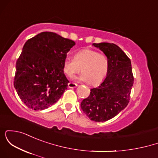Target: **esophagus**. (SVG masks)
Segmentation results:
<instances>
[{"mask_svg":"<svg viewBox=\"0 0 158 158\" xmlns=\"http://www.w3.org/2000/svg\"><path fill=\"white\" fill-rule=\"evenodd\" d=\"M77 86V84L74 82H69L68 83V88H74Z\"/></svg>","mask_w":158,"mask_h":158,"instance_id":"esophagus-1","label":"esophagus"}]
</instances>
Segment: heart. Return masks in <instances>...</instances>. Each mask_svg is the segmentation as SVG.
Instances as JSON below:
<instances>
[{
  "instance_id": "heart-1",
  "label": "heart",
  "mask_w": 158,
  "mask_h": 158,
  "mask_svg": "<svg viewBox=\"0 0 158 158\" xmlns=\"http://www.w3.org/2000/svg\"><path fill=\"white\" fill-rule=\"evenodd\" d=\"M108 59L106 55L91 49H83L75 54L74 58H67L63 64V70L72 77L79 73L81 68L79 79L97 85L104 80L108 71Z\"/></svg>"
}]
</instances>
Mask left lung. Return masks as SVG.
Returning <instances> with one entry per match:
<instances>
[{
	"label": "left lung",
	"mask_w": 158,
	"mask_h": 158,
	"mask_svg": "<svg viewBox=\"0 0 158 158\" xmlns=\"http://www.w3.org/2000/svg\"><path fill=\"white\" fill-rule=\"evenodd\" d=\"M108 59V71L97 88L81 102L83 112L94 122L113 118L128 106L134 83L131 63L122 49L113 43H94Z\"/></svg>",
	"instance_id": "left-lung-1"
}]
</instances>
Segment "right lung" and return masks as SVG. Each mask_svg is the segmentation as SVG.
Here are the masks:
<instances>
[{
    "label": "right lung",
    "instance_id": "obj_1",
    "mask_svg": "<svg viewBox=\"0 0 158 158\" xmlns=\"http://www.w3.org/2000/svg\"><path fill=\"white\" fill-rule=\"evenodd\" d=\"M74 45L72 40L52 32L26 41L16 61L14 87L28 108L44 110L60 99L69 82L63 64Z\"/></svg>",
    "mask_w": 158,
    "mask_h": 158
}]
</instances>
